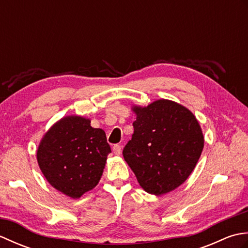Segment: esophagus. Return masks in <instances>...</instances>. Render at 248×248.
Returning <instances> with one entry per match:
<instances>
[{"instance_id":"1","label":"esophagus","mask_w":248,"mask_h":248,"mask_svg":"<svg viewBox=\"0 0 248 248\" xmlns=\"http://www.w3.org/2000/svg\"><path fill=\"white\" fill-rule=\"evenodd\" d=\"M113 152L116 155H119L121 154V146L120 145H114L113 146Z\"/></svg>"}]
</instances>
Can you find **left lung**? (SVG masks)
<instances>
[{
  "label": "left lung",
  "instance_id": "left-lung-1",
  "mask_svg": "<svg viewBox=\"0 0 248 248\" xmlns=\"http://www.w3.org/2000/svg\"><path fill=\"white\" fill-rule=\"evenodd\" d=\"M132 139L124 161L147 193L164 195L180 186L202 155L204 138L198 120L183 105L167 99L133 105Z\"/></svg>",
  "mask_w": 248,
  "mask_h": 248
}]
</instances>
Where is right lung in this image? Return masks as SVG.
Returning <instances> with one entry per match:
<instances>
[{
  "label": "right lung",
  "instance_id": "1",
  "mask_svg": "<svg viewBox=\"0 0 248 248\" xmlns=\"http://www.w3.org/2000/svg\"><path fill=\"white\" fill-rule=\"evenodd\" d=\"M110 147L91 119L71 115L52 125L41 139L37 162L52 186L73 199L97 186Z\"/></svg>",
  "mask_w": 248,
  "mask_h": 248
}]
</instances>
